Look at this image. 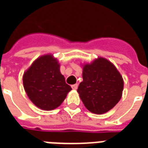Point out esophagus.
I'll use <instances>...</instances> for the list:
<instances>
[{
  "label": "esophagus",
  "instance_id": "esophagus-1",
  "mask_svg": "<svg viewBox=\"0 0 148 148\" xmlns=\"http://www.w3.org/2000/svg\"><path fill=\"white\" fill-rule=\"evenodd\" d=\"M77 87H78V84H75L71 85L72 89H74V90H77Z\"/></svg>",
  "mask_w": 148,
  "mask_h": 148
}]
</instances>
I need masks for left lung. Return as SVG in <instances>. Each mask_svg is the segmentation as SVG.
Here are the masks:
<instances>
[{"label":"left lung","mask_w":148,"mask_h":148,"mask_svg":"<svg viewBox=\"0 0 148 148\" xmlns=\"http://www.w3.org/2000/svg\"><path fill=\"white\" fill-rule=\"evenodd\" d=\"M83 81L77 88L81 101L90 112L101 114L121 98L124 81L112 63L99 58L83 67Z\"/></svg>","instance_id":"left-lung-1"}]
</instances>
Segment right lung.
<instances>
[{
	"label": "right lung",
	"instance_id": "obj_1",
	"mask_svg": "<svg viewBox=\"0 0 148 148\" xmlns=\"http://www.w3.org/2000/svg\"><path fill=\"white\" fill-rule=\"evenodd\" d=\"M23 84L30 100L45 110L59 107L72 90L60 74L58 60L51 54L41 56L31 64L24 74Z\"/></svg>",
	"mask_w": 148,
	"mask_h": 148
}]
</instances>
